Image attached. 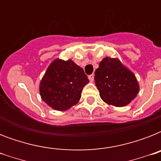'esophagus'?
Instances as JSON below:
<instances>
[{
    "mask_svg": "<svg viewBox=\"0 0 161 161\" xmlns=\"http://www.w3.org/2000/svg\"><path fill=\"white\" fill-rule=\"evenodd\" d=\"M88 79H89L90 82H93V80H94V75H93V74H91V75L88 76Z\"/></svg>",
    "mask_w": 161,
    "mask_h": 161,
    "instance_id": "obj_1",
    "label": "esophagus"
}]
</instances>
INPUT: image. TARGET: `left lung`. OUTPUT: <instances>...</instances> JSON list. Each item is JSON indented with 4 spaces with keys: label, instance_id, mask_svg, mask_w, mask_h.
<instances>
[{
    "label": "left lung",
    "instance_id": "8db88e82",
    "mask_svg": "<svg viewBox=\"0 0 161 161\" xmlns=\"http://www.w3.org/2000/svg\"><path fill=\"white\" fill-rule=\"evenodd\" d=\"M94 80L103 102L115 107L128 105L140 91L135 74L118 58H103L95 70Z\"/></svg>",
    "mask_w": 161,
    "mask_h": 161
}]
</instances>
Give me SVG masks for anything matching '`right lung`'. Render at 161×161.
<instances>
[{"label":"right lung","mask_w":161,"mask_h":161,"mask_svg":"<svg viewBox=\"0 0 161 161\" xmlns=\"http://www.w3.org/2000/svg\"><path fill=\"white\" fill-rule=\"evenodd\" d=\"M88 83L83 68L73 61L57 58L42 78L39 91L42 99L49 107L65 111L78 103L83 88Z\"/></svg>","instance_id":"right-lung-1"}]
</instances>
